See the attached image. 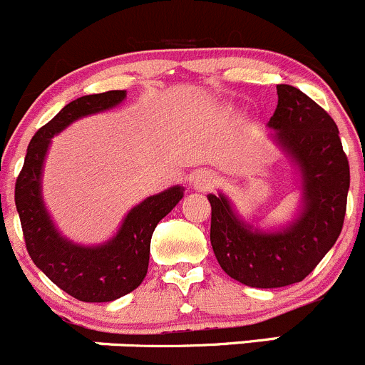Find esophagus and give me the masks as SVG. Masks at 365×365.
<instances>
[{
  "label": "esophagus",
  "instance_id": "34e87169",
  "mask_svg": "<svg viewBox=\"0 0 365 365\" xmlns=\"http://www.w3.org/2000/svg\"><path fill=\"white\" fill-rule=\"evenodd\" d=\"M215 182H216L215 174L209 170H198L195 172L193 178H191V186H193V190L197 191L211 190V187L215 186Z\"/></svg>",
  "mask_w": 365,
  "mask_h": 365
}]
</instances>
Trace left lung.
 Listing matches in <instances>:
<instances>
[{
    "label": "left lung",
    "instance_id": "1",
    "mask_svg": "<svg viewBox=\"0 0 365 365\" xmlns=\"http://www.w3.org/2000/svg\"><path fill=\"white\" fill-rule=\"evenodd\" d=\"M277 93L268 128L300 178L297 216L266 230L241 218L227 195H207L218 264L237 282L261 289L302 282L319 264L341 234L349 190L348 158L334 118L294 86L277 85Z\"/></svg>",
    "mask_w": 365,
    "mask_h": 365
}]
</instances>
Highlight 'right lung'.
<instances>
[{
    "label": "right lung",
    "mask_w": 365,
    "mask_h": 365,
    "mask_svg": "<svg viewBox=\"0 0 365 365\" xmlns=\"http://www.w3.org/2000/svg\"><path fill=\"white\" fill-rule=\"evenodd\" d=\"M124 99L125 90H110L83 96L61 108L31 138L16 182V207L31 261L60 289L90 304L113 302L142 284L154 229L184 197L179 184L150 195L125 215L117 234L101 245L74 243L56 229L42 198V170L51 138L72 122L111 110Z\"/></svg>",
    "instance_id": "right-lung-1"
}]
</instances>
